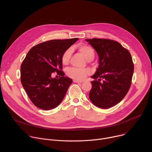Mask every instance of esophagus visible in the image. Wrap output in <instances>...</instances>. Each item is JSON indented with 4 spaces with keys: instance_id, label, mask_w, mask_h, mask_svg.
I'll list each match as a JSON object with an SVG mask.
<instances>
[{
    "instance_id": "1",
    "label": "esophagus",
    "mask_w": 152,
    "mask_h": 152,
    "mask_svg": "<svg viewBox=\"0 0 152 152\" xmlns=\"http://www.w3.org/2000/svg\"><path fill=\"white\" fill-rule=\"evenodd\" d=\"M73 82H75V83H83V82L82 81H80V80H73Z\"/></svg>"
}]
</instances>
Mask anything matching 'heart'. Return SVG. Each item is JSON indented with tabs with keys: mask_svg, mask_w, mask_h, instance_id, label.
<instances>
[{
	"mask_svg": "<svg viewBox=\"0 0 152 152\" xmlns=\"http://www.w3.org/2000/svg\"><path fill=\"white\" fill-rule=\"evenodd\" d=\"M77 49L80 53L83 55L85 58L90 61L93 59L95 56V52L94 49L87 45H80L78 46ZM72 53V50L71 48H69L65 50L61 56V62L63 64L66 65L69 63ZM67 75L73 79L81 80L84 79L86 76L90 74V70L88 69H80L75 67H72L68 69L67 72Z\"/></svg>",
	"mask_w": 152,
	"mask_h": 152,
	"instance_id": "b5f03b06",
	"label": "heart"
}]
</instances>
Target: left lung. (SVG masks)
I'll return each mask as SVG.
<instances>
[{"label": "left lung", "mask_w": 152, "mask_h": 152, "mask_svg": "<svg viewBox=\"0 0 152 152\" xmlns=\"http://www.w3.org/2000/svg\"><path fill=\"white\" fill-rule=\"evenodd\" d=\"M97 52L99 65L91 77L92 88L89 97L96 106L107 109L125 97L131 87L134 65L131 53L116 41L85 39ZM98 78L97 80L96 79ZM102 79L103 81H99Z\"/></svg>", "instance_id": "8db88e82"}]
</instances>
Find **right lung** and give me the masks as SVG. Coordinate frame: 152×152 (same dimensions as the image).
Segmentation results:
<instances>
[{"label": "right lung", "mask_w": 152, "mask_h": 152, "mask_svg": "<svg viewBox=\"0 0 152 152\" xmlns=\"http://www.w3.org/2000/svg\"><path fill=\"white\" fill-rule=\"evenodd\" d=\"M78 39H52L32 47L20 67V80L29 98L37 107L49 110L63 100L73 80L64 76L61 56ZM56 73L60 77L52 78Z\"/></svg>", "instance_id": "obj_1"}]
</instances>
